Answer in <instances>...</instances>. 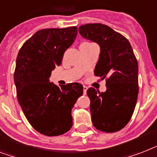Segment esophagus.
Segmentation results:
<instances>
[{"label": "esophagus", "mask_w": 157, "mask_h": 157, "mask_svg": "<svg viewBox=\"0 0 157 157\" xmlns=\"http://www.w3.org/2000/svg\"><path fill=\"white\" fill-rule=\"evenodd\" d=\"M87 90H88L87 86H85V85H84V86H83V92H84V94H86V92H87Z\"/></svg>", "instance_id": "obj_1"}]
</instances>
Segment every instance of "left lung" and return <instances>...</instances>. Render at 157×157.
Returning <instances> with one entry per match:
<instances>
[{
    "label": "left lung",
    "mask_w": 157,
    "mask_h": 157,
    "mask_svg": "<svg viewBox=\"0 0 157 157\" xmlns=\"http://www.w3.org/2000/svg\"><path fill=\"white\" fill-rule=\"evenodd\" d=\"M83 38L98 43L100 55L95 76L106 79V90H87L92 123L101 132H115L126 126L136 107L138 97V62L129 41L108 25H81Z\"/></svg>",
    "instance_id": "1"
}]
</instances>
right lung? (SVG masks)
<instances>
[{"label": "right lung", "instance_id": "add662e5", "mask_svg": "<svg viewBox=\"0 0 157 157\" xmlns=\"http://www.w3.org/2000/svg\"><path fill=\"white\" fill-rule=\"evenodd\" d=\"M77 35L76 26L38 30L24 43L16 59L17 97L30 125L48 136H60L72 126V109L82 96L83 85H55L52 72Z\"/></svg>", "mask_w": 157, "mask_h": 157}]
</instances>
